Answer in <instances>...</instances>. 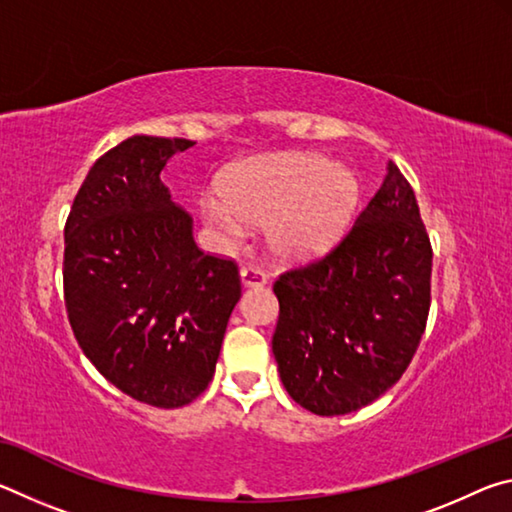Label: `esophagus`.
<instances>
[{
  "mask_svg": "<svg viewBox=\"0 0 512 512\" xmlns=\"http://www.w3.org/2000/svg\"><path fill=\"white\" fill-rule=\"evenodd\" d=\"M241 282H244V287H262V284H266L264 268L257 264H246L241 268Z\"/></svg>",
  "mask_w": 512,
  "mask_h": 512,
  "instance_id": "1",
  "label": "esophagus"
}]
</instances>
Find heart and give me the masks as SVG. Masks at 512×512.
I'll return each mask as SVG.
<instances>
[{"label":"heart","mask_w":512,"mask_h":512,"mask_svg":"<svg viewBox=\"0 0 512 512\" xmlns=\"http://www.w3.org/2000/svg\"><path fill=\"white\" fill-rule=\"evenodd\" d=\"M359 207V180L316 153H291L248 164L225 183V196H205L207 225L235 244L246 225L268 223V244L284 259L327 253L348 232Z\"/></svg>","instance_id":"b5f03b06"}]
</instances>
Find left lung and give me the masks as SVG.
I'll return each instance as SVG.
<instances>
[{"label":"left lung","instance_id":"1","mask_svg":"<svg viewBox=\"0 0 512 512\" xmlns=\"http://www.w3.org/2000/svg\"><path fill=\"white\" fill-rule=\"evenodd\" d=\"M431 241L397 164L327 255L280 273L273 354L287 393L345 415L400 381L427 327Z\"/></svg>","mask_w":512,"mask_h":512}]
</instances>
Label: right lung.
Wrapping results in <instances>:
<instances>
[{"mask_svg": "<svg viewBox=\"0 0 512 512\" xmlns=\"http://www.w3.org/2000/svg\"><path fill=\"white\" fill-rule=\"evenodd\" d=\"M133 135L92 164L65 223L63 293L94 368L133 400L178 409L212 381L241 296L235 259L198 250L160 171L192 149Z\"/></svg>", "mask_w": 512, "mask_h": 512, "instance_id": "add662e5", "label": "right lung"}]
</instances>
